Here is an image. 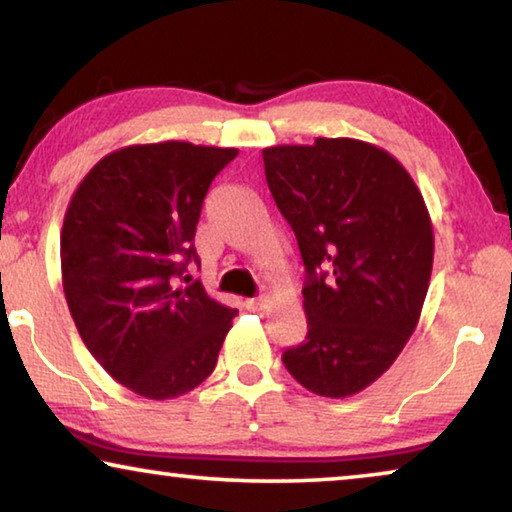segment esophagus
Returning a JSON list of instances; mask_svg holds the SVG:
<instances>
[{"mask_svg": "<svg viewBox=\"0 0 512 512\" xmlns=\"http://www.w3.org/2000/svg\"><path fill=\"white\" fill-rule=\"evenodd\" d=\"M248 311H259V309H266L268 305H271V298L268 296H259V298H250L244 302Z\"/></svg>", "mask_w": 512, "mask_h": 512, "instance_id": "obj_1", "label": "esophagus"}]
</instances>
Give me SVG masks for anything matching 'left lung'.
I'll return each instance as SVG.
<instances>
[{
    "label": "left lung",
    "instance_id": "8db88e82",
    "mask_svg": "<svg viewBox=\"0 0 512 512\" xmlns=\"http://www.w3.org/2000/svg\"><path fill=\"white\" fill-rule=\"evenodd\" d=\"M277 210L296 232L307 339L282 354L323 397L368 388L400 357L427 298L433 225L411 173L352 137L262 151Z\"/></svg>",
    "mask_w": 512,
    "mask_h": 512
}]
</instances>
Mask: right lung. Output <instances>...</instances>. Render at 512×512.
<instances>
[{"instance_id":"obj_1","label":"right lung","mask_w":512,"mask_h":512,"mask_svg":"<svg viewBox=\"0 0 512 512\" xmlns=\"http://www.w3.org/2000/svg\"><path fill=\"white\" fill-rule=\"evenodd\" d=\"M237 149L131 144L94 164L60 232L63 291L85 348L146 400H173L212 375L235 309L201 282L176 287L203 198ZM187 282V277H185Z\"/></svg>"}]
</instances>
